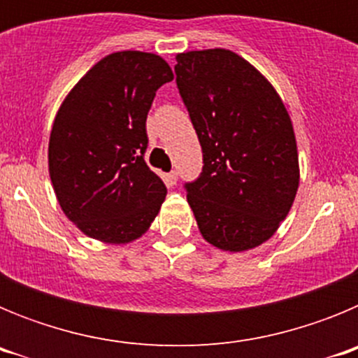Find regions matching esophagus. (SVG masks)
I'll return each instance as SVG.
<instances>
[{
  "instance_id": "1",
  "label": "esophagus",
  "mask_w": 358,
  "mask_h": 358,
  "mask_svg": "<svg viewBox=\"0 0 358 358\" xmlns=\"http://www.w3.org/2000/svg\"><path fill=\"white\" fill-rule=\"evenodd\" d=\"M164 182H166L169 186L176 185V182H177V172H176V170H172V172H169V173H164Z\"/></svg>"
}]
</instances>
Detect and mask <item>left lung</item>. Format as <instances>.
I'll return each mask as SVG.
<instances>
[{
    "mask_svg": "<svg viewBox=\"0 0 358 358\" xmlns=\"http://www.w3.org/2000/svg\"><path fill=\"white\" fill-rule=\"evenodd\" d=\"M176 82L199 143L202 172L186 199L202 236L248 251L274 235L299 186L296 136L276 90L224 48L176 57Z\"/></svg>",
    "mask_w": 358,
    "mask_h": 358,
    "instance_id": "8db88e82",
    "label": "left lung"
}]
</instances>
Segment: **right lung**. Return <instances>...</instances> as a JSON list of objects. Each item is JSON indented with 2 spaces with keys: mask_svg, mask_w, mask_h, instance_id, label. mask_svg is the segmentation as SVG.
Here are the masks:
<instances>
[{
  "mask_svg": "<svg viewBox=\"0 0 358 358\" xmlns=\"http://www.w3.org/2000/svg\"><path fill=\"white\" fill-rule=\"evenodd\" d=\"M173 78L159 55L116 52L69 91L53 122L48 164L57 201L78 229L107 243L141 236L166 186L145 163L147 115Z\"/></svg>",
  "mask_w": 358,
  "mask_h": 358,
  "instance_id": "add662e5",
  "label": "right lung"
}]
</instances>
